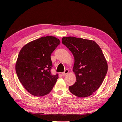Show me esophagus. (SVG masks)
Masks as SVG:
<instances>
[{"label": "esophagus", "mask_w": 122, "mask_h": 122, "mask_svg": "<svg viewBox=\"0 0 122 122\" xmlns=\"http://www.w3.org/2000/svg\"><path fill=\"white\" fill-rule=\"evenodd\" d=\"M68 73H69V70L68 69H66V70L64 71V72L62 73V76H65L67 74H68Z\"/></svg>", "instance_id": "34e87169"}]
</instances>
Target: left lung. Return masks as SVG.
I'll return each mask as SVG.
<instances>
[{
  "instance_id": "8db88e82",
  "label": "left lung",
  "mask_w": 122,
  "mask_h": 122,
  "mask_svg": "<svg viewBox=\"0 0 122 122\" xmlns=\"http://www.w3.org/2000/svg\"><path fill=\"white\" fill-rule=\"evenodd\" d=\"M62 43L73 54V71L76 82L69 86L76 97H85L92 95L102 84L108 66L100 46L94 41L74 37H63Z\"/></svg>"
}]
</instances>
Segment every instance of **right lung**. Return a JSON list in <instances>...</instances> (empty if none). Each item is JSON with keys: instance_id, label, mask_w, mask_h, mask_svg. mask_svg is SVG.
<instances>
[{"instance_id": "right-lung-1", "label": "right lung", "mask_w": 122, "mask_h": 122, "mask_svg": "<svg viewBox=\"0 0 122 122\" xmlns=\"http://www.w3.org/2000/svg\"><path fill=\"white\" fill-rule=\"evenodd\" d=\"M60 44L59 39L48 36L25 45L15 63L19 81L28 92L42 97L49 94L55 85L58 75H52L51 54Z\"/></svg>"}]
</instances>
